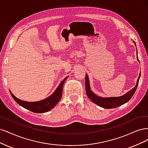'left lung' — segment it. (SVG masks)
Here are the masks:
<instances>
[{
  "label": "left lung",
  "mask_w": 148,
  "mask_h": 148,
  "mask_svg": "<svg viewBox=\"0 0 148 148\" xmlns=\"http://www.w3.org/2000/svg\"><path fill=\"white\" fill-rule=\"evenodd\" d=\"M135 45V42L133 41ZM136 54H138V52L136 50ZM138 56V55H137ZM138 60V58H137ZM140 73L139 77L138 78V80L136 81V84L134 88H133L129 92H128L125 95H122L121 97H106V98H103L101 97L97 96V95H95L90 87V84H89V79L88 75L86 74L85 75V90H86V93L88 98L93 101L94 103H95L99 106L105 108V109H112V108H116L117 107L120 106L122 104L126 103L131 99V98L133 97V95H134L136 90L137 88L138 82H139V80L140 78Z\"/></svg>",
  "instance_id": "left-lung-1"
}]
</instances>
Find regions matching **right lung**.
Returning a JSON list of instances; mask_svg holds the SVG:
<instances>
[{
	"instance_id": "right-lung-1",
	"label": "right lung",
	"mask_w": 148,
	"mask_h": 148,
	"mask_svg": "<svg viewBox=\"0 0 148 148\" xmlns=\"http://www.w3.org/2000/svg\"><path fill=\"white\" fill-rule=\"evenodd\" d=\"M68 77V76L64 79V80L60 83L53 94L51 95L50 97H47V98L40 100V101H39L27 102L23 101V100L18 99L15 96H14V95L12 93L10 90V92L13 98L15 99V101L23 108L36 113L46 112L50 111L51 109H53L56 105L57 103L60 101L62 97V93H63V84Z\"/></svg>"
}]
</instances>
